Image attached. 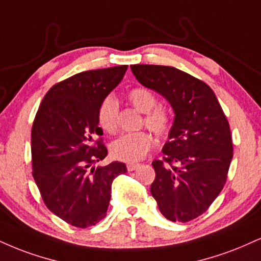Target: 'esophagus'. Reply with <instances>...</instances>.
I'll return each instance as SVG.
<instances>
[{
    "label": "esophagus",
    "instance_id": "obj_1",
    "mask_svg": "<svg viewBox=\"0 0 261 261\" xmlns=\"http://www.w3.org/2000/svg\"><path fill=\"white\" fill-rule=\"evenodd\" d=\"M126 166H127L128 171H134V170H136L137 168H139L140 164H139V163H128Z\"/></svg>",
    "mask_w": 261,
    "mask_h": 261
}]
</instances>
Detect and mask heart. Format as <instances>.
Listing matches in <instances>:
<instances>
[{
	"mask_svg": "<svg viewBox=\"0 0 261 261\" xmlns=\"http://www.w3.org/2000/svg\"><path fill=\"white\" fill-rule=\"evenodd\" d=\"M128 99L139 109L146 113L144 124L158 136H164L170 128V118L164 109L158 108V99L148 89L137 87L128 92ZM119 102L117 97L109 95L100 102L98 124L103 130L114 134L118 128ZM153 144L152 135L147 131L121 135L112 143L111 150L115 159L121 162H137L147 154Z\"/></svg>",
	"mask_w": 261,
	"mask_h": 261,
	"instance_id": "obj_1",
	"label": "heart"
}]
</instances>
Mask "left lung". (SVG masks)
Listing matches in <instances>:
<instances>
[{
  "label": "left lung",
  "instance_id": "8db88e82",
  "mask_svg": "<svg viewBox=\"0 0 261 261\" xmlns=\"http://www.w3.org/2000/svg\"><path fill=\"white\" fill-rule=\"evenodd\" d=\"M137 81L170 103L175 118L150 193L170 221L202 215L224 188L232 161L230 125L214 91L174 67L135 64Z\"/></svg>",
  "mask_w": 261,
  "mask_h": 261
}]
</instances>
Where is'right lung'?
<instances>
[{
	"label": "right lung",
	"instance_id": "obj_1",
	"mask_svg": "<svg viewBox=\"0 0 261 261\" xmlns=\"http://www.w3.org/2000/svg\"><path fill=\"white\" fill-rule=\"evenodd\" d=\"M126 70L127 65L87 70L56 84L34 120V180L47 208L75 227L106 218L113 180L127 171L120 162L95 166L108 154L102 141H96L103 135L98 108Z\"/></svg>",
	"mask_w": 261,
	"mask_h": 261
}]
</instances>
